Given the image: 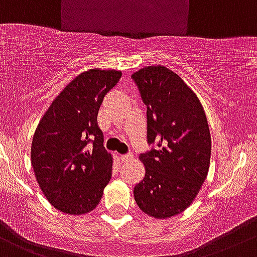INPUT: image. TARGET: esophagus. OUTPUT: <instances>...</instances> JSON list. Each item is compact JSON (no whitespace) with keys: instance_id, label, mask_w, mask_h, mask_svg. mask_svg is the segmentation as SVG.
Returning a JSON list of instances; mask_svg holds the SVG:
<instances>
[{"instance_id":"34e87169","label":"esophagus","mask_w":257,"mask_h":257,"mask_svg":"<svg viewBox=\"0 0 257 257\" xmlns=\"http://www.w3.org/2000/svg\"><path fill=\"white\" fill-rule=\"evenodd\" d=\"M134 159V155L131 153L128 154H124V155L121 156V160L123 161V163H126V161H131Z\"/></svg>"}]
</instances>
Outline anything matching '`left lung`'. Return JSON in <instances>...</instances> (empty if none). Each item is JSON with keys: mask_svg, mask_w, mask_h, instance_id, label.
<instances>
[{"mask_svg": "<svg viewBox=\"0 0 257 257\" xmlns=\"http://www.w3.org/2000/svg\"><path fill=\"white\" fill-rule=\"evenodd\" d=\"M131 78L146 106L153 146L140 155L146 172L134 195L144 213L169 218L190 206L208 174V122L198 97L173 70L146 67Z\"/></svg>", "mask_w": 257, "mask_h": 257, "instance_id": "1", "label": "left lung"}]
</instances>
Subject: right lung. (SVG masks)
<instances>
[{"label":"right lung","mask_w":257,"mask_h":257,"mask_svg":"<svg viewBox=\"0 0 257 257\" xmlns=\"http://www.w3.org/2000/svg\"><path fill=\"white\" fill-rule=\"evenodd\" d=\"M118 70L92 69L75 77L45 112L31 145V164L41 192L59 211L83 214L98 206L112 177L97 116Z\"/></svg>","instance_id":"obj_1"}]
</instances>
